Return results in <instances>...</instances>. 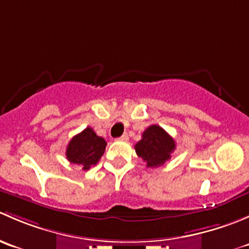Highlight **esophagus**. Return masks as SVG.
<instances>
[{
	"instance_id": "obj_1",
	"label": "esophagus",
	"mask_w": 249,
	"mask_h": 249,
	"mask_svg": "<svg viewBox=\"0 0 249 249\" xmlns=\"http://www.w3.org/2000/svg\"><path fill=\"white\" fill-rule=\"evenodd\" d=\"M119 140L120 141H127V140H129V136H127V134H124V135H122V136L119 137Z\"/></svg>"
}]
</instances>
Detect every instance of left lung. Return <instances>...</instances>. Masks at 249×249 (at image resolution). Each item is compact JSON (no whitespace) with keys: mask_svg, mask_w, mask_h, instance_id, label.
<instances>
[{"mask_svg":"<svg viewBox=\"0 0 249 249\" xmlns=\"http://www.w3.org/2000/svg\"><path fill=\"white\" fill-rule=\"evenodd\" d=\"M176 149L175 140L159 125H150L142 134V139L135 144L136 154L148 167L164 165Z\"/></svg>","mask_w":249,"mask_h":249,"instance_id":"obj_1","label":"left lung"}]
</instances>
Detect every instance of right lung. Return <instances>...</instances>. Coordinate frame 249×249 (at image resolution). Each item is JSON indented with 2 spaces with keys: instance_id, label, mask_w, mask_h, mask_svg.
Masks as SVG:
<instances>
[{
  "instance_id": "add662e5",
  "label": "right lung",
  "mask_w": 249,
  "mask_h": 249,
  "mask_svg": "<svg viewBox=\"0 0 249 249\" xmlns=\"http://www.w3.org/2000/svg\"><path fill=\"white\" fill-rule=\"evenodd\" d=\"M106 145L105 139L97 136L91 127H87L70 141L66 148V158L71 164L80 165L85 171L99 162Z\"/></svg>"
}]
</instances>
